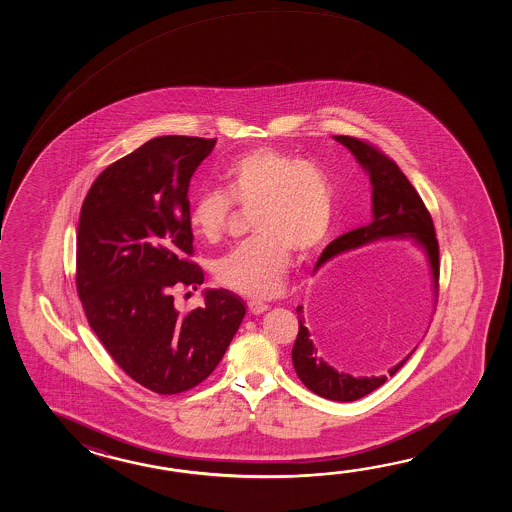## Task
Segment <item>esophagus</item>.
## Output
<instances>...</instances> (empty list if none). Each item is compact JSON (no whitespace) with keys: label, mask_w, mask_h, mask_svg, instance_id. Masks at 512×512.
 <instances>
[{"label":"esophagus","mask_w":512,"mask_h":512,"mask_svg":"<svg viewBox=\"0 0 512 512\" xmlns=\"http://www.w3.org/2000/svg\"><path fill=\"white\" fill-rule=\"evenodd\" d=\"M247 307H249V311H251L252 315H263L265 311H269V305L263 304L260 300H251V302L247 304Z\"/></svg>","instance_id":"1"}]
</instances>
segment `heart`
I'll return each mask as SVG.
<instances>
[{
	"mask_svg": "<svg viewBox=\"0 0 512 512\" xmlns=\"http://www.w3.org/2000/svg\"><path fill=\"white\" fill-rule=\"evenodd\" d=\"M223 194L207 190L190 210L199 238L216 241L229 223L232 204L252 210L256 240L232 249L216 263V278L230 291L267 298L282 289L293 251L309 256L324 245L333 225L335 192L324 168L276 148H258L230 164Z\"/></svg>",
	"mask_w": 512,
	"mask_h": 512,
	"instance_id": "obj_1",
	"label": "heart"
}]
</instances>
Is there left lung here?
I'll use <instances>...</instances> for the list:
<instances>
[{
  "label": "left lung",
  "mask_w": 512,
  "mask_h": 512,
  "mask_svg": "<svg viewBox=\"0 0 512 512\" xmlns=\"http://www.w3.org/2000/svg\"><path fill=\"white\" fill-rule=\"evenodd\" d=\"M335 141L346 146L362 170L370 175L371 183V221L370 225L351 230L327 245L316 261L313 274L320 271L327 261L337 258L344 252L355 251L370 243L381 240H412L425 254L434 307L437 302V283H439V245L435 240L434 223L426 210L423 199L415 192L412 183L406 179L401 168L388 159L384 153L375 150L368 142L359 141L348 135H335ZM425 305H417L401 313L397 320V329L406 331L412 338L423 337L430 324L425 322ZM298 313V337L293 346V366L300 381L311 392L329 399L349 403L362 399L364 395L377 390L388 377H393L403 368L406 360L412 357V351L388 370V375H371V377H353L344 371H338L320 357L313 335H311V318L304 311V305L296 307Z\"/></svg>",
  "instance_id": "obj_1"
}]
</instances>
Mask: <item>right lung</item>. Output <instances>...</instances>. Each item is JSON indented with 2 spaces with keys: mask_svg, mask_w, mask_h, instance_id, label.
<instances>
[{
  "mask_svg": "<svg viewBox=\"0 0 512 512\" xmlns=\"http://www.w3.org/2000/svg\"><path fill=\"white\" fill-rule=\"evenodd\" d=\"M216 139L164 135L108 166L89 188L77 234V289L87 322L131 379L161 395L186 392L216 370L247 305L205 289L183 316L172 287L201 285L192 256L188 186Z\"/></svg>",
  "mask_w": 512,
  "mask_h": 512,
  "instance_id": "1",
  "label": "right lung"
}]
</instances>
